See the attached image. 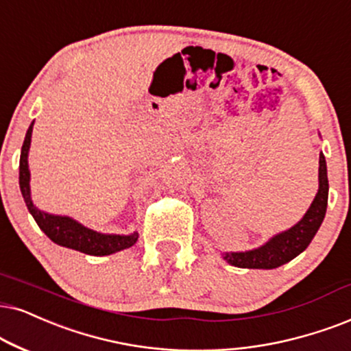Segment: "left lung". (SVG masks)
<instances>
[{
	"mask_svg": "<svg viewBox=\"0 0 351 351\" xmlns=\"http://www.w3.org/2000/svg\"><path fill=\"white\" fill-rule=\"evenodd\" d=\"M327 197H329V180H327L326 157L321 152L319 154V189L303 219L285 232L274 234L263 246L250 251L221 252V257L230 265L241 269H277L290 263L309 246L314 234L317 233L326 217Z\"/></svg>",
	"mask_w": 351,
	"mask_h": 351,
	"instance_id": "8db88e82",
	"label": "left lung"
}]
</instances>
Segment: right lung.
I'll use <instances>...</instances> for the list:
<instances>
[{
  "mask_svg": "<svg viewBox=\"0 0 351 351\" xmlns=\"http://www.w3.org/2000/svg\"><path fill=\"white\" fill-rule=\"evenodd\" d=\"M34 121L30 123L27 132H25L24 144L21 149L19 160V186L25 206L32 214L34 220L48 238L56 245L76 250L84 254L90 256H110L113 252L128 250L136 245L139 233L132 232L130 234H114V233H100L95 230L84 227L81 221L74 220L68 215L48 214L45 210H40L30 196V170H29V150L30 141H32Z\"/></svg>",
  "mask_w": 351,
  "mask_h": 351,
  "instance_id": "1",
  "label": "right lung"
}]
</instances>
